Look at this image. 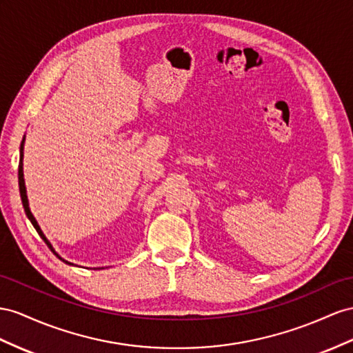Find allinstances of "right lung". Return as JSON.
Listing matches in <instances>:
<instances>
[{
    "label": "right lung",
    "mask_w": 353,
    "mask_h": 353,
    "mask_svg": "<svg viewBox=\"0 0 353 353\" xmlns=\"http://www.w3.org/2000/svg\"><path fill=\"white\" fill-rule=\"evenodd\" d=\"M23 143H25V137H23V140H22V143H21V158H19V173H17V177H19V192H21V200H22V204H23V210H25V214L28 216V219L31 221V223H32V227L35 228V231L39 232V236L44 240V243H46L48 245V248L53 252V255H57L61 261H64L65 264H70V265H73L71 263H68V261H65V259H62L57 252H55V249H53V246L50 245V241L46 239V236H44L43 234V231H41V228L39 227V223H37V221H35V218H34V214L31 213V210H30V203H28V196H26V188H25V179H23Z\"/></svg>",
    "instance_id": "1"
}]
</instances>
